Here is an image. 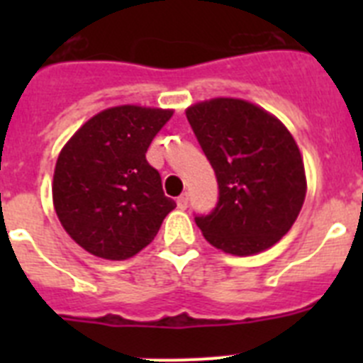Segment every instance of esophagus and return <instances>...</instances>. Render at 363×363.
<instances>
[{"label": "esophagus", "instance_id": "obj_1", "mask_svg": "<svg viewBox=\"0 0 363 363\" xmlns=\"http://www.w3.org/2000/svg\"><path fill=\"white\" fill-rule=\"evenodd\" d=\"M176 203H178L179 209H187V205H189V194H187V192H184L182 196H178Z\"/></svg>", "mask_w": 363, "mask_h": 363}]
</instances>
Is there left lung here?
<instances>
[{
	"label": "left lung",
	"instance_id": "left-lung-1",
	"mask_svg": "<svg viewBox=\"0 0 363 363\" xmlns=\"http://www.w3.org/2000/svg\"><path fill=\"white\" fill-rule=\"evenodd\" d=\"M185 114L220 189L216 209L196 216L205 240L234 256L267 251L289 233L306 200V167L293 134L240 98L205 99Z\"/></svg>",
	"mask_w": 363,
	"mask_h": 363
}]
</instances>
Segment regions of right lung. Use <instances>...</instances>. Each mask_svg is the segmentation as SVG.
Listing matches in <instances>:
<instances>
[{"instance_id": "add662e5", "label": "right lung", "mask_w": 363, "mask_h": 363, "mask_svg": "<svg viewBox=\"0 0 363 363\" xmlns=\"http://www.w3.org/2000/svg\"><path fill=\"white\" fill-rule=\"evenodd\" d=\"M172 112L142 105L105 108L63 145L54 169V211L86 252L105 259L133 258L176 207L145 158Z\"/></svg>"}]
</instances>
